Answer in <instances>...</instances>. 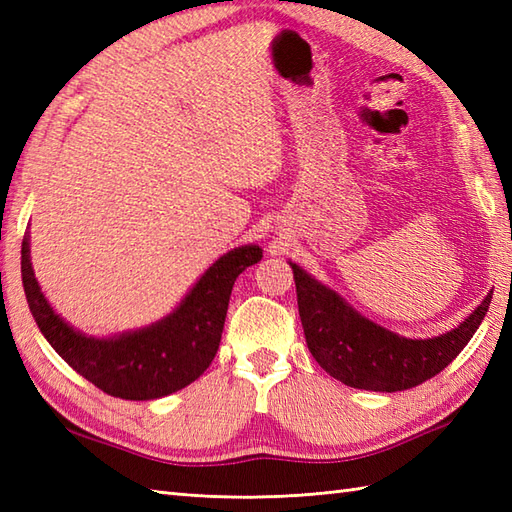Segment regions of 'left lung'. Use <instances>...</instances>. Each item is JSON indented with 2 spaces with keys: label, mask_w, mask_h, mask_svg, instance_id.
Segmentation results:
<instances>
[{
  "label": "left lung",
  "mask_w": 512,
  "mask_h": 512,
  "mask_svg": "<svg viewBox=\"0 0 512 512\" xmlns=\"http://www.w3.org/2000/svg\"><path fill=\"white\" fill-rule=\"evenodd\" d=\"M299 317L308 350L325 372L354 389L402 391L433 378L458 356L484 321L493 290L458 328L433 339H405L389 332L321 286L297 264Z\"/></svg>",
  "instance_id": "left-lung-1"
}]
</instances>
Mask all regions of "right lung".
Listing matches in <instances>:
<instances>
[{"instance_id": "obj_1", "label": "right lung", "mask_w": 512, "mask_h": 512, "mask_svg": "<svg viewBox=\"0 0 512 512\" xmlns=\"http://www.w3.org/2000/svg\"><path fill=\"white\" fill-rule=\"evenodd\" d=\"M259 259V246L231 250L206 270L176 312L114 339H92L54 314L32 273L28 233L21 242V284L41 334L76 374L110 396L154 400L191 385L211 365L235 279Z\"/></svg>"}]
</instances>
